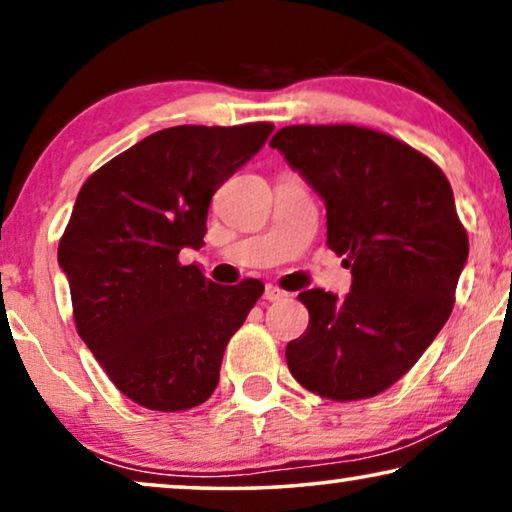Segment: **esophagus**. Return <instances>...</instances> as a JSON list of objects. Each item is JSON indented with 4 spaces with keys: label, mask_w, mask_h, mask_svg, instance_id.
<instances>
[{
    "label": "esophagus",
    "mask_w": 512,
    "mask_h": 512,
    "mask_svg": "<svg viewBox=\"0 0 512 512\" xmlns=\"http://www.w3.org/2000/svg\"><path fill=\"white\" fill-rule=\"evenodd\" d=\"M286 296H289V293L282 291V289H279V286H275V284H268V286H265L263 298H265V300H270V303H275V300H284Z\"/></svg>",
    "instance_id": "obj_1"
}]
</instances>
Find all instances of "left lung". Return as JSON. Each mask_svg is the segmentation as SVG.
<instances>
[{"instance_id": "1", "label": "left lung", "mask_w": 512, "mask_h": 512, "mask_svg": "<svg viewBox=\"0 0 512 512\" xmlns=\"http://www.w3.org/2000/svg\"><path fill=\"white\" fill-rule=\"evenodd\" d=\"M326 205V244L352 268L345 298L298 296L310 312L286 345L312 394L359 401L415 366L445 321L468 235L443 170L401 139L359 125H289L270 139Z\"/></svg>"}]
</instances>
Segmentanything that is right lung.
Listing matches in <instances>:
<instances>
[{"label": "right lung", "mask_w": 512, "mask_h": 512, "mask_svg": "<svg viewBox=\"0 0 512 512\" xmlns=\"http://www.w3.org/2000/svg\"><path fill=\"white\" fill-rule=\"evenodd\" d=\"M272 130L244 123L153 132L90 174L76 195L58 244L76 331L116 389L142 408L205 403L228 340L263 296L258 279L209 282L179 251L205 244L216 188Z\"/></svg>", "instance_id": "1"}]
</instances>
